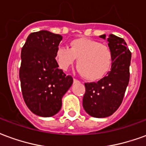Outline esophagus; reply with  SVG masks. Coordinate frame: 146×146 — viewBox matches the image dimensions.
I'll list each match as a JSON object with an SVG mask.
<instances>
[{
	"label": "esophagus",
	"instance_id": "1",
	"mask_svg": "<svg viewBox=\"0 0 146 146\" xmlns=\"http://www.w3.org/2000/svg\"><path fill=\"white\" fill-rule=\"evenodd\" d=\"M73 82H74V83H76V82H78V80H76V79H75V78H74V79H73Z\"/></svg>",
	"mask_w": 146,
	"mask_h": 146
}]
</instances>
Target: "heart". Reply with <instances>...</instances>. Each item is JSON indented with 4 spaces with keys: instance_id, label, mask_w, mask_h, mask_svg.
Masks as SVG:
<instances>
[{
    "instance_id": "obj_1",
    "label": "heart",
    "mask_w": 146,
    "mask_h": 146,
    "mask_svg": "<svg viewBox=\"0 0 146 146\" xmlns=\"http://www.w3.org/2000/svg\"><path fill=\"white\" fill-rule=\"evenodd\" d=\"M55 59L63 70H66L77 59L76 67L83 77L95 81L102 79L110 71L113 63V53L107 45L92 39L80 37L70 42V48H58Z\"/></svg>"
}]
</instances>
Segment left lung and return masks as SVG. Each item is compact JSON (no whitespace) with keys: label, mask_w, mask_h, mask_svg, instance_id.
Instances as JSON below:
<instances>
[{"label":"left lung","mask_w":146,"mask_h":146,"mask_svg":"<svg viewBox=\"0 0 146 146\" xmlns=\"http://www.w3.org/2000/svg\"><path fill=\"white\" fill-rule=\"evenodd\" d=\"M100 37L106 40V34ZM107 41L113 53L111 70L98 82L84 84L83 107L88 114L96 118L107 117L116 112L122 103L130 79L131 53L125 40L110 34Z\"/></svg>","instance_id":"8db88e82"}]
</instances>
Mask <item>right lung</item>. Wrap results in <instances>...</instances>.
Segmentation results:
<instances>
[{
    "mask_svg": "<svg viewBox=\"0 0 146 146\" xmlns=\"http://www.w3.org/2000/svg\"><path fill=\"white\" fill-rule=\"evenodd\" d=\"M62 36L40 30L30 33L21 51L19 79L27 107L37 116L50 117L59 112L62 98L73 77L58 69L55 52Z\"/></svg>",
    "mask_w": 146,
    "mask_h": 146,
    "instance_id": "1",
    "label": "right lung"
}]
</instances>
